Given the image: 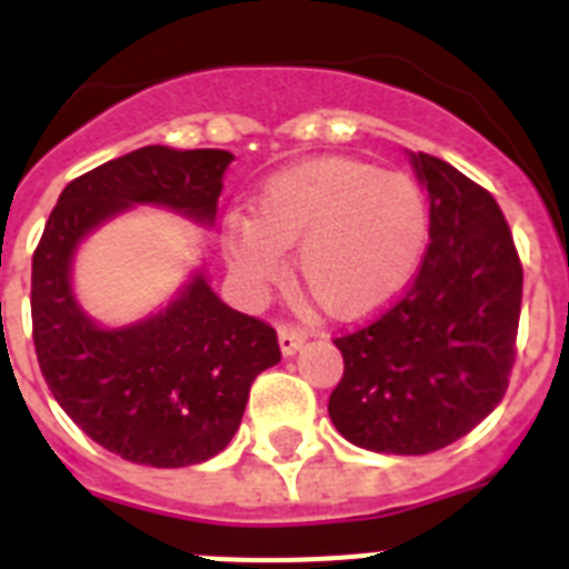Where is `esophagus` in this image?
<instances>
[{
    "mask_svg": "<svg viewBox=\"0 0 569 569\" xmlns=\"http://www.w3.org/2000/svg\"><path fill=\"white\" fill-rule=\"evenodd\" d=\"M305 339H308V331H305V328H299V325H290V322L279 325V345H281V353H284V357H290V353L299 351V348L305 345Z\"/></svg>",
    "mask_w": 569,
    "mask_h": 569,
    "instance_id": "34e87169",
    "label": "esophagus"
}]
</instances>
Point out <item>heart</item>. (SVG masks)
Segmentation results:
<instances>
[{"instance_id":"1","label":"heart","mask_w":569,"mask_h":569,"mask_svg":"<svg viewBox=\"0 0 569 569\" xmlns=\"http://www.w3.org/2000/svg\"><path fill=\"white\" fill-rule=\"evenodd\" d=\"M256 221L230 216L232 264L259 281L296 247L305 288L333 317L382 308L415 279L429 244V203L415 178L359 160H313L273 174L252 201Z\"/></svg>"}]
</instances>
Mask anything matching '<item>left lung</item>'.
Here are the masks:
<instances>
[{"instance_id": "8db88e82", "label": "left lung", "mask_w": 569, "mask_h": 569, "mask_svg": "<svg viewBox=\"0 0 569 569\" xmlns=\"http://www.w3.org/2000/svg\"><path fill=\"white\" fill-rule=\"evenodd\" d=\"M429 247L397 302L333 339L345 359L328 415L345 440L386 455L455 443L503 400L516 366L523 267L487 189L417 152Z\"/></svg>"}]
</instances>
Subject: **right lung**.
Segmentation results:
<instances>
[{"instance_id": "add662e5", "label": "right lung", "mask_w": 569, "mask_h": 569, "mask_svg": "<svg viewBox=\"0 0 569 569\" xmlns=\"http://www.w3.org/2000/svg\"><path fill=\"white\" fill-rule=\"evenodd\" d=\"M224 149L143 146L62 189L31 264L40 371L77 426L123 460L158 469L203 463L236 435L252 380L281 359L273 325L227 308L196 276L163 313L103 331L77 308L68 270L91 227L129 203H163L212 221Z\"/></svg>"}]
</instances>
